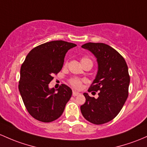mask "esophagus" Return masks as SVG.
<instances>
[{
  "label": "esophagus",
  "mask_w": 147,
  "mask_h": 147,
  "mask_svg": "<svg viewBox=\"0 0 147 147\" xmlns=\"http://www.w3.org/2000/svg\"><path fill=\"white\" fill-rule=\"evenodd\" d=\"M80 94L79 92H76V91H73V93H72V94H73V96H74V97H76V96L78 95V94Z\"/></svg>",
  "instance_id": "obj_1"
}]
</instances>
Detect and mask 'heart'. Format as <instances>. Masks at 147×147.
Wrapping results in <instances>:
<instances>
[{
    "mask_svg": "<svg viewBox=\"0 0 147 147\" xmlns=\"http://www.w3.org/2000/svg\"><path fill=\"white\" fill-rule=\"evenodd\" d=\"M80 61H81V64L82 65L84 66L85 64H87V63H91L92 64V61L91 59H90L89 58H87V57H83L80 59ZM68 64L67 61H66L65 64H64V67H67ZM83 80L80 78H70L69 80V84L70 85L72 88H75V89H80L82 88V86H83Z\"/></svg>",
    "mask_w": 147,
    "mask_h": 147,
    "instance_id": "1",
    "label": "heart"
}]
</instances>
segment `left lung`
Wrapping results in <instances>:
<instances>
[{
  "label": "left lung",
  "mask_w": 147,
  "mask_h": 147,
  "mask_svg": "<svg viewBox=\"0 0 147 147\" xmlns=\"http://www.w3.org/2000/svg\"><path fill=\"white\" fill-rule=\"evenodd\" d=\"M82 48L97 58L98 71L88 92H98L99 97L95 99L84 93L86 100L80 106V111L89 122L106 123L117 116L128 97V68L122 55L107 44L88 42Z\"/></svg>",
  "instance_id": "8db88e82"
}]
</instances>
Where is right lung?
<instances>
[{
    "label": "right lung",
    "mask_w": 147,
    "mask_h": 147,
    "mask_svg": "<svg viewBox=\"0 0 147 147\" xmlns=\"http://www.w3.org/2000/svg\"><path fill=\"white\" fill-rule=\"evenodd\" d=\"M75 46L63 40L47 42L33 48L22 64L19 90L26 110L38 121L50 123L60 117L71 97L66 85L55 92L48 84L61 71L68 50Z\"/></svg>",
    "instance_id": "add662e5"
}]
</instances>
